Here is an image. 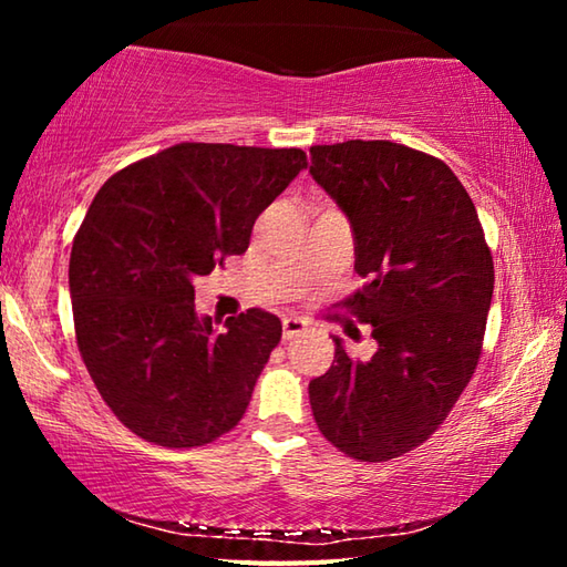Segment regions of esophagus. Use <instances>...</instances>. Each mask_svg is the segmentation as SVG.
Returning a JSON list of instances; mask_svg holds the SVG:
<instances>
[{"mask_svg":"<svg viewBox=\"0 0 567 567\" xmlns=\"http://www.w3.org/2000/svg\"><path fill=\"white\" fill-rule=\"evenodd\" d=\"M307 330V322L302 318H295V315H287L282 320V338L292 340L297 334H302Z\"/></svg>","mask_w":567,"mask_h":567,"instance_id":"obj_1","label":"esophagus"}]
</instances>
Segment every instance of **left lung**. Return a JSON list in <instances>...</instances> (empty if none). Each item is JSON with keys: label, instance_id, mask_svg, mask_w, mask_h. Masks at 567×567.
Here are the masks:
<instances>
[{"label": "left lung", "instance_id": "1", "mask_svg": "<svg viewBox=\"0 0 567 567\" xmlns=\"http://www.w3.org/2000/svg\"><path fill=\"white\" fill-rule=\"evenodd\" d=\"M310 175L350 219L362 290L340 302L372 324L378 352L334 360L310 382L320 433L385 463L435 433L483 350L493 255L475 205L443 159L388 140L310 147Z\"/></svg>", "mask_w": 567, "mask_h": 567}]
</instances>
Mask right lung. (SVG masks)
<instances>
[{
	"label": "right lung",
	"instance_id": "right-lung-1",
	"mask_svg": "<svg viewBox=\"0 0 567 567\" xmlns=\"http://www.w3.org/2000/svg\"><path fill=\"white\" fill-rule=\"evenodd\" d=\"M307 167L302 150L182 142L120 169L74 237L76 348L124 427L162 447L213 443L243 420L282 322L252 307L197 318V277L243 255L255 219Z\"/></svg>",
	"mask_w": 567,
	"mask_h": 567
}]
</instances>
